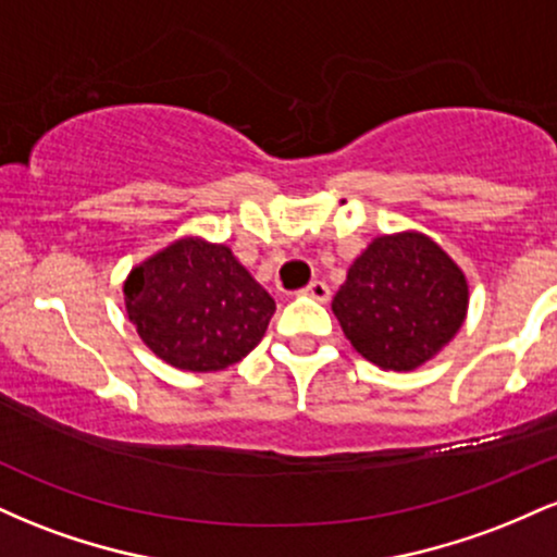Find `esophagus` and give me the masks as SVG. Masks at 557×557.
<instances>
[{
    "mask_svg": "<svg viewBox=\"0 0 557 557\" xmlns=\"http://www.w3.org/2000/svg\"><path fill=\"white\" fill-rule=\"evenodd\" d=\"M304 296L314 298V300H319V304H327L332 293H330V285L324 283V280H314V283H309L304 287Z\"/></svg>",
    "mask_w": 557,
    "mask_h": 557,
    "instance_id": "1",
    "label": "esophagus"
}]
</instances>
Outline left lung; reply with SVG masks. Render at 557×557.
<instances>
[{
    "mask_svg": "<svg viewBox=\"0 0 557 557\" xmlns=\"http://www.w3.org/2000/svg\"><path fill=\"white\" fill-rule=\"evenodd\" d=\"M466 311L463 270L417 230L369 243L332 298L350 345L385 372H411L434 359L461 330Z\"/></svg>",
    "mask_w": 557,
    "mask_h": 557,
    "instance_id": "8db88e82",
    "label": "left lung"
}]
</instances>
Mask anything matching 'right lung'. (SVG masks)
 Returning <instances> with one entry per match:
<instances>
[{
  "label": "right lung",
  "mask_w": 557,
  "mask_h": 557,
  "mask_svg": "<svg viewBox=\"0 0 557 557\" xmlns=\"http://www.w3.org/2000/svg\"><path fill=\"white\" fill-rule=\"evenodd\" d=\"M125 311L151 354L183 372H220L264 337L274 300L225 243L185 235L127 274Z\"/></svg>",
  "instance_id": "add662e5"
}]
</instances>
